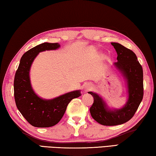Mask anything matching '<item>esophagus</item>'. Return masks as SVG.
<instances>
[{
	"label": "esophagus",
	"instance_id": "1",
	"mask_svg": "<svg viewBox=\"0 0 156 156\" xmlns=\"http://www.w3.org/2000/svg\"><path fill=\"white\" fill-rule=\"evenodd\" d=\"M90 87H86V90H90Z\"/></svg>",
	"mask_w": 156,
	"mask_h": 156
}]
</instances>
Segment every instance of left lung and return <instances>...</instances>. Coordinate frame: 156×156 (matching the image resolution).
Returning a JSON list of instances; mask_svg holds the SVG:
<instances>
[{
	"label": "left lung",
	"mask_w": 156,
	"mask_h": 156,
	"mask_svg": "<svg viewBox=\"0 0 156 156\" xmlns=\"http://www.w3.org/2000/svg\"><path fill=\"white\" fill-rule=\"evenodd\" d=\"M117 54V62L115 63L127 80L129 99L122 109L111 111L97 94L88 92L94 101L90 108L93 118L104 126H115L130 120L136 113L144 95L143 70L135 53L129 48L117 43H111Z\"/></svg>",
	"instance_id": "8db88e82"
}]
</instances>
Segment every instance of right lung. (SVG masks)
I'll return each instance as SVG.
<instances>
[{
    "label": "right lung",
    "mask_w": 156,
    "mask_h": 156,
    "mask_svg": "<svg viewBox=\"0 0 156 156\" xmlns=\"http://www.w3.org/2000/svg\"><path fill=\"white\" fill-rule=\"evenodd\" d=\"M59 46L57 43H43L27 51L20 58L15 74L14 91L16 107L33 126L45 128L55 126L62 118L70 101L81 96L80 91L75 90L55 99L44 100L36 95L31 87L29 72L34 58L40 52L56 50Z\"/></svg>",
    "instance_id": "add662e5"
}]
</instances>
